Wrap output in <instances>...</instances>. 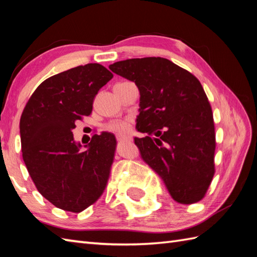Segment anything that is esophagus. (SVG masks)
<instances>
[{
  "label": "esophagus",
  "mask_w": 257,
  "mask_h": 257,
  "mask_svg": "<svg viewBox=\"0 0 257 257\" xmlns=\"http://www.w3.org/2000/svg\"><path fill=\"white\" fill-rule=\"evenodd\" d=\"M116 137H117L118 141H124V140H129L130 139V137H129V136H127V135H117Z\"/></svg>",
  "instance_id": "1"
}]
</instances>
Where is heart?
<instances>
[{
	"mask_svg": "<svg viewBox=\"0 0 257 257\" xmlns=\"http://www.w3.org/2000/svg\"><path fill=\"white\" fill-rule=\"evenodd\" d=\"M132 127V119L125 118V119H116L107 124V129L110 130L112 133L118 134H124Z\"/></svg>",
	"mask_w": 257,
	"mask_h": 257,
	"instance_id": "heart-1",
	"label": "heart"
}]
</instances>
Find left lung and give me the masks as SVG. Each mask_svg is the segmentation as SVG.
Returning a JSON list of instances; mask_svg holds the SVG:
<instances>
[{"label": "left lung", "mask_w": 257, "mask_h": 257, "mask_svg": "<svg viewBox=\"0 0 257 257\" xmlns=\"http://www.w3.org/2000/svg\"><path fill=\"white\" fill-rule=\"evenodd\" d=\"M112 72L140 91L141 158L159 174L173 200L193 204L204 198L215 173L213 112L199 79L162 57L113 63Z\"/></svg>", "instance_id": "1"}]
</instances>
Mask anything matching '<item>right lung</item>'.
<instances>
[{"label": "right lung", "instance_id": "1", "mask_svg": "<svg viewBox=\"0 0 257 257\" xmlns=\"http://www.w3.org/2000/svg\"><path fill=\"white\" fill-rule=\"evenodd\" d=\"M113 75L91 63L54 75L37 87L20 120L23 160L35 187L58 209L79 213L105 191L116 151L112 134L94 135L81 151L73 129L92 111Z\"/></svg>", "mask_w": 257, "mask_h": 257}]
</instances>
